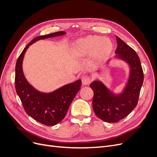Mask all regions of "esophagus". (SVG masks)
Masks as SVG:
<instances>
[{
  "label": "esophagus",
  "instance_id": "esophagus-1",
  "mask_svg": "<svg viewBox=\"0 0 157 157\" xmlns=\"http://www.w3.org/2000/svg\"><path fill=\"white\" fill-rule=\"evenodd\" d=\"M91 82V78L86 75H84L82 77V82L83 85H88Z\"/></svg>",
  "mask_w": 157,
  "mask_h": 157
}]
</instances>
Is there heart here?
<instances>
[{"instance_id":"b5f03b06","label":"heart","mask_w":157,"mask_h":157,"mask_svg":"<svg viewBox=\"0 0 157 157\" xmlns=\"http://www.w3.org/2000/svg\"><path fill=\"white\" fill-rule=\"evenodd\" d=\"M113 48V42L109 38L88 35L74 42L71 50L75 58H81L91 54L94 60L103 62L110 57Z\"/></svg>"}]
</instances>
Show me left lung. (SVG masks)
I'll return each instance as SVG.
<instances>
[{"instance_id": "1", "label": "left lung", "mask_w": 157, "mask_h": 157, "mask_svg": "<svg viewBox=\"0 0 157 157\" xmlns=\"http://www.w3.org/2000/svg\"><path fill=\"white\" fill-rule=\"evenodd\" d=\"M118 58L125 60L130 67V74L122 94L113 95L101 82L95 80L90 86L94 91L92 106L96 116L107 122H117L125 118L137 104L142 84L144 71L136 51L116 36Z\"/></svg>"}]
</instances>
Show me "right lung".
<instances>
[{"mask_svg": "<svg viewBox=\"0 0 157 157\" xmlns=\"http://www.w3.org/2000/svg\"><path fill=\"white\" fill-rule=\"evenodd\" d=\"M65 34L58 31L35 38L23 49L16 64L15 86L25 112L33 119L46 126H54L62 121L76 94L82 85L81 80L65 85L50 94L38 92L28 83L22 71V61L29 46L36 40Z\"/></svg>", "mask_w": 157, "mask_h": 157, "instance_id": "obj_1", "label": "right lung"}]
</instances>
